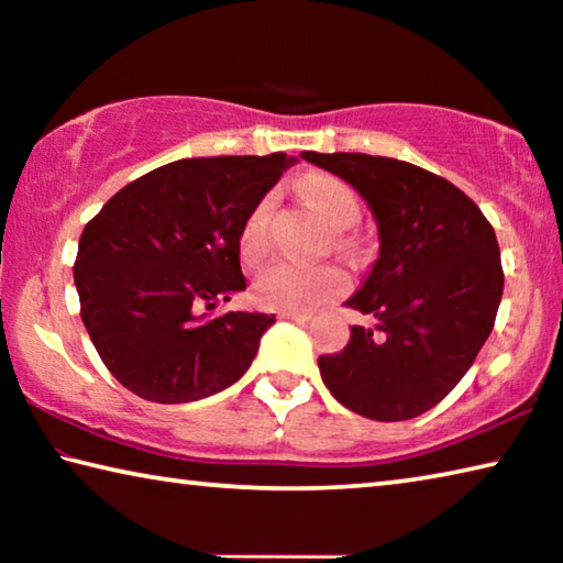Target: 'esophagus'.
Instances as JSON below:
<instances>
[{"label":"esophagus","instance_id":"esophagus-1","mask_svg":"<svg viewBox=\"0 0 563 563\" xmlns=\"http://www.w3.org/2000/svg\"><path fill=\"white\" fill-rule=\"evenodd\" d=\"M280 320H295V322H308L310 320V312H278Z\"/></svg>","mask_w":563,"mask_h":563}]
</instances>
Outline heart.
Returning <instances> with one entry per match:
<instances>
[{
    "instance_id": "obj_1",
    "label": "heart",
    "mask_w": 563,
    "mask_h": 563,
    "mask_svg": "<svg viewBox=\"0 0 563 563\" xmlns=\"http://www.w3.org/2000/svg\"><path fill=\"white\" fill-rule=\"evenodd\" d=\"M300 194L328 225L350 228L352 223H357L360 201L355 190L345 180L335 176H310L300 184ZM271 211L273 198L265 196L245 216L241 233H238V247H241V258L245 265L263 263L271 251ZM338 245L345 247V238L340 235ZM347 273L338 268V265H312V268H302V265L273 263L255 278L253 298L261 308L300 312L338 298V295L347 290Z\"/></svg>"
}]
</instances>
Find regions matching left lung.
<instances>
[{
	"label": "left lung",
	"mask_w": 563,
	"mask_h": 563,
	"mask_svg": "<svg viewBox=\"0 0 563 563\" xmlns=\"http://www.w3.org/2000/svg\"><path fill=\"white\" fill-rule=\"evenodd\" d=\"M373 208L379 258L345 302L375 316L352 328L335 355H320L332 397L377 422H402L452 393L479 355L504 292L492 223L450 180L415 164L367 154H316Z\"/></svg>",
	"instance_id": "8db88e82"
}]
</instances>
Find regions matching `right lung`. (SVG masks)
<instances>
[{"instance_id": "1", "label": "right lung", "mask_w": 563, "mask_h": 563, "mask_svg": "<svg viewBox=\"0 0 563 563\" xmlns=\"http://www.w3.org/2000/svg\"><path fill=\"white\" fill-rule=\"evenodd\" d=\"M295 156L184 158L131 180L79 238L74 283L103 365L133 395L184 405L241 377L275 316L225 312L245 290L238 233Z\"/></svg>"}]
</instances>
